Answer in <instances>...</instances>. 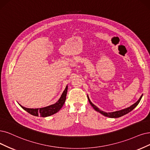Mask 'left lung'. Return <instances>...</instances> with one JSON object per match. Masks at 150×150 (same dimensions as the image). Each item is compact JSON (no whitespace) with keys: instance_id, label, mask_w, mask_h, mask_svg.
Instances as JSON below:
<instances>
[{"instance_id":"8db88e82","label":"left lung","mask_w":150,"mask_h":150,"mask_svg":"<svg viewBox=\"0 0 150 150\" xmlns=\"http://www.w3.org/2000/svg\"><path fill=\"white\" fill-rule=\"evenodd\" d=\"M142 96H143V95L140 96L139 99H138V100L136 103H135L134 104H132V106H130V107L125 108L124 109H122V110H117V111L112 112H106L103 111V110H100L96 106H95V104H93L91 102L88 95L87 96V97H88V101H89V102H90V104L91 105V106L94 109L96 110V111H97V112H98L99 113H101L103 115L106 116V117H110V118H117V117H121V116H123V115H125L127 114H128L129 112L132 111V110L134 109V108H135L137 106V105L139 104V103H140V101L141 100V99L142 98Z\"/></svg>"}]
</instances>
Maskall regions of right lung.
Segmentation results:
<instances>
[{
  "instance_id": "add662e5",
  "label": "right lung",
  "mask_w": 150,
  "mask_h": 150,
  "mask_svg": "<svg viewBox=\"0 0 150 150\" xmlns=\"http://www.w3.org/2000/svg\"><path fill=\"white\" fill-rule=\"evenodd\" d=\"M67 90H68V86L67 85L65 89L63 91L62 95H61L59 100L55 104L50 105V106H48L47 107L33 109V108H25L23 106H22L20 104L19 105L24 110H25L26 111H27L28 112L33 115L41 116V117H48V116L52 115L55 113H57V112L59 111L60 109L62 108L65 101Z\"/></svg>"
}]
</instances>
